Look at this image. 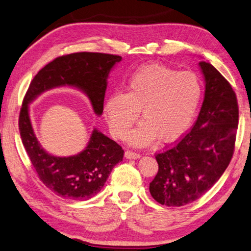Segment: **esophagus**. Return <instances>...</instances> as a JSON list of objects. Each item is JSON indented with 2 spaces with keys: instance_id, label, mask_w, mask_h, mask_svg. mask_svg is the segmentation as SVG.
Instances as JSON below:
<instances>
[{
  "instance_id": "obj_1",
  "label": "esophagus",
  "mask_w": 251,
  "mask_h": 251,
  "mask_svg": "<svg viewBox=\"0 0 251 251\" xmlns=\"http://www.w3.org/2000/svg\"><path fill=\"white\" fill-rule=\"evenodd\" d=\"M125 157L126 159H138L141 157V154L137 152H134V151H131V150H126V151L125 152Z\"/></svg>"
}]
</instances>
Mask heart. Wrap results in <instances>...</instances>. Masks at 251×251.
<instances>
[{
  "label": "heart",
  "instance_id": "heart-1",
  "mask_svg": "<svg viewBox=\"0 0 251 251\" xmlns=\"http://www.w3.org/2000/svg\"><path fill=\"white\" fill-rule=\"evenodd\" d=\"M201 98V82L192 72H177L151 63L132 73L125 92L109 94L104 115L114 136L124 138L141 110L143 121L133 131L130 143L146 146L157 138L170 143L181 137L190 126Z\"/></svg>",
  "mask_w": 251,
  "mask_h": 251
}]
</instances>
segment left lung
Listing matches in <instances>:
<instances>
[{
  "label": "left lung",
  "instance_id": "1",
  "mask_svg": "<svg viewBox=\"0 0 251 251\" xmlns=\"http://www.w3.org/2000/svg\"><path fill=\"white\" fill-rule=\"evenodd\" d=\"M205 97L197 121L179 142L155 154L159 170L149 183L158 203L183 206L213 187L234 153L238 104L230 82L205 61Z\"/></svg>",
  "mask_w": 251,
  "mask_h": 251
}]
</instances>
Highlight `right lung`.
Here are the masks:
<instances>
[{"label": "right lung", "mask_w": 251, "mask_h": 251, "mask_svg": "<svg viewBox=\"0 0 251 251\" xmlns=\"http://www.w3.org/2000/svg\"><path fill=\"white\" fill-rule=\"evenodd\" d=\"M120 55L75 52L58 57L38 72L31 81L19 114V131L25 151L37 176L57 196L86 201L106 182L114 166L124 159L120 145L94 129L85 150L71 157H54L44 150L33 132L29 103L41 93L61 86L85 92L94 113L102 115L107 77Z\"/></svg>", "instance_id": "obj_1"}]
</instances>
